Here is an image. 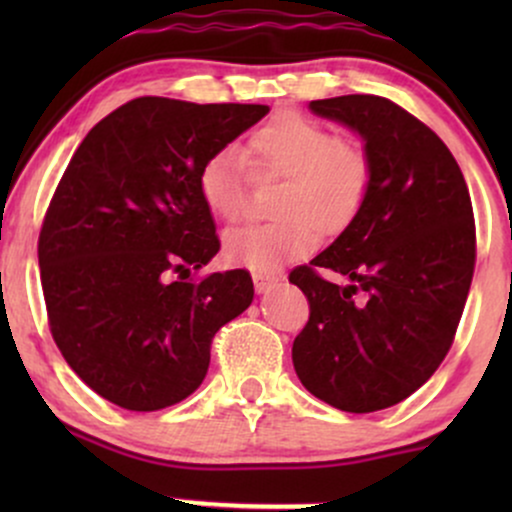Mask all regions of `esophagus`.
<instances>
[{
	"label": "esophagus",
	"instance_id": "esophagus-1",
	"mask_svg": "<svg viewBox=\"0 0 512 512\" xmlns=\"http://www.w3.org/2000/svg\"><path fill=\"white\" fill-rule=\"evenodd\" d=\"M252 281H255V291L257 293H264V291L272 289V286L279 284V276H274V274H255V276H252Z\"/></svg>",
	"mask_w": 512,
	"mask_h": 512
}]
</instances>
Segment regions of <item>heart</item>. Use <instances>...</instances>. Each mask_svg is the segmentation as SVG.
<instances>
[{"label":"heart","instance_id":"b5f03b06","mask_svg":"<svg viewBox=\"0 0 512 512\" xmlns=\"http://www.w3.org/2000/svg\"><path fill=\"white\" fill-rule=\"evenodd\" d=\"M252 166L279 173L274 209L279 219L257 221L226 236V255L252 269L279 264L313 250L317 233L351 226L373 185V161L358 139L339 137L303 113H279L248 139ZM199 192L223 221L248 211V166L236 146L214 151L199 168Z\"/></svg>","mask_w":512,"mask_h":512}]
</instances>
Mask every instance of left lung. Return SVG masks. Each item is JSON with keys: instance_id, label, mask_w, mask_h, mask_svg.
Wrapping results in <instances>:
<instances>
[{"instance_id": "left-lung-1", "label": "left lung", "mask_w": 512, "mask_h": 512, "mask_svg": "<svg viewBox=\"0 0 512 512\" xmlns=\"http://www.w3.org/2000/svg\"><path fill=\"white\" fill-rule=\"evenodd\" d=\"M310 110L361 134L373 185L342 236L289 274L310 305L293 368L310 395L368 414L414 395L448 356L477 262L472 199L448 146L390 98Z\"/></svg>"}]
</instances>
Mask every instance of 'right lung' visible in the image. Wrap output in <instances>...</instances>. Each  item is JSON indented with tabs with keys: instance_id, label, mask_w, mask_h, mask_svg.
<instances>
[{
	"instance_id": "right-lung-1",
	"label": "right lung",
	"mask_w": 512,
	"mask_h": 512,
	"mask_svg": "<svg viewBox=\"0 0 512 512\" xmlns=\"http://www.w3.org/2000/svg\"><path fill=\"white\" fill-rule=\"evenodd\" d=\"M267 105L134 98L74 151L38 236L48 325L64 361L129 411L202 385L211 342L252 303L248 269L187 279L221 248L199 168Z\"/></svg>"
}]
</instances>
